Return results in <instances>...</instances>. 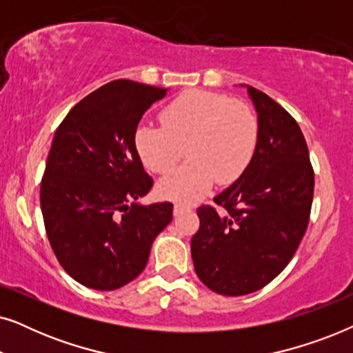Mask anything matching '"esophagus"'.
<instances>
[{
  "label": "esophagus",
  "instance_id": "34e87169",
  "mask_svg": "<svg viewBox=\"0 0 353 353\" xmlns=\"http://www.w3.org/2000/svg\"><path fill=\"white\" fill-rule=\"evenodd\" d=\"M185 210H190V207H186L183 204H175V207H173V214H175V215H180Z\"/></svg>",
  "mask_w": 353,
  "mask_h": 353
}]
</instances>
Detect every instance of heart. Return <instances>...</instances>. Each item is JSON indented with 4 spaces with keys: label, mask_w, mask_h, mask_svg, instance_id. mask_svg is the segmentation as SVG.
I'll return each mask as SVG.
<instances>
[{
    "label": "heart",
    "mask_w": 353,
    "mask_h": 353,
    "mask_svg": "<svg viewBox=\"0 0 353 353\" xmlns=\"http://www.w3.org/2000/svg\"><path fill=\"white\" fill-rule=\"evenodd\" d=\"M161 127L143 123L134 148L154 173L170 172L186 146L190 162L159 183L168 199L194 201L212 183L226 186L243 175L259 141V120L248 104L205 90H188L165 105Z\"/></svg>",
    "instance_id": "heart-1"
}]
</instances>
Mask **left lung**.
Instances as JSON below:
<instances>
[{"instance_id": "obj_1", "label": "left lung", "mask_w": 353, "mask_h": 353, "mask_svg": "<svg viewBox=\"0 0 353 353\" xmlns=\"http://www.w3.org/2000/svg\"><path fill=\"white\" fill-rule=\"evenodd\" d=\"M259 141L243 175L197 209L191 239L196 274L223 296L259 291L286 268L310 220L315 173L302 130L268 94L248 86Z\"/></svg>"}]
</instances>
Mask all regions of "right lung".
<instances>
[{
	"mask_svg": "<svg viewBox=\"0 0 353 353\" xmlns=\"http://www.w3.org/2000/svg\"><path fill=\"white\" fill-rule=\"evenodd\" d=\"M165 94L114 80L75 104L52 138L40 188L43 220L62 268L86 288L114 291L133 281L172 221V202H134L152 188L134 132Z\"/></svg>",
	"mask_w": 353,
	"mask_h": 353,
	"instance_id": "obj_1",
	"label": "right lung"
}]
</instances>
